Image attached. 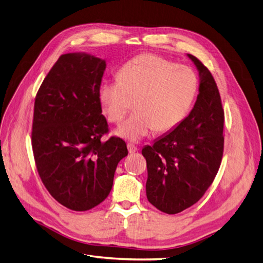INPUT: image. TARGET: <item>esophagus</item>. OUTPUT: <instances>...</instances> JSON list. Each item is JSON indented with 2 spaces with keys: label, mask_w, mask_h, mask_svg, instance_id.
<instances>
[{
  "label": "esophagus",
  "mask_w": 263,
  "mask_h": 263,
  "mask_svg": "<svg viewBox=\"0 0 263 263\" xmlns=\"http://www.w3.org/2000/svg\"><path fill=\"white\" fill-rule=\"evenodd\" d=\"M127 150H129L130 153H134V152H137L139 149H138V146L134 145L133 143H127Z\"/></svg>",
  "instance_id": "1"
}]
</instances>
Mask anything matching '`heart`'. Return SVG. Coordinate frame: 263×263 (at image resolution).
I'll return each mask as SVG.
<instances>
[{
  "instance_id": "heart-1",
  "label": "heart",
  "mask_w": 263,
  "mask_h": 263,
  "mask_svg": "<svg viewBox=\"0 0 263 263\" xmlns=\"http://www.w3.org/2000/svg\"><path fill=\"white\" fill-rule=\"evenodd\" d=\"M198 92V78L190 67L154 54H142L121 67L118 79L104 80L99 101L110 122L119 123L116 136L138 142L153 131H170L189 113Z\"/></svg>"
}]
</instances>
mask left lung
<instances>
[{"mask_svg":"<svg viewBox=\"0 0 263 263\" xmlns=\"http://www.w3.org/2000/svg\"><path fill=\"white\" fill-rule=\"evenodd\" d=\"M199 72V94L182 122L142 154L146 160V198L160 211L176 214L202 198L213 182L223 154L224 112L206 67L186 54Z\"/></svg>","mask_w":263,"mask_h":263,"instance_id":"left-lung-1","label":"left lung"}]
</instances>
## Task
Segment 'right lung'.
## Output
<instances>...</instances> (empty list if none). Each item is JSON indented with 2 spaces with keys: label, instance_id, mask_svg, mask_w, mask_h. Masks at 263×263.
<instances>
[{
  "label": "right lung",
  "instance_id": "1",
  "mask_svg": "<svg viewBox=\"0 0 263 263\" xmlns=\"http://www.w3.org/2000/svg\"><path fill=\"white\" fill-rule=\"evenodd\" d=\"M105 60L85 52L59 58L36 94L32 147L43 184L74 211L97 206L110 194L118 163L127 156L109 131L99 101Z\"/></svg>",
  "mask_w": 263,
  "mask_h": 263
}]
</instances>
